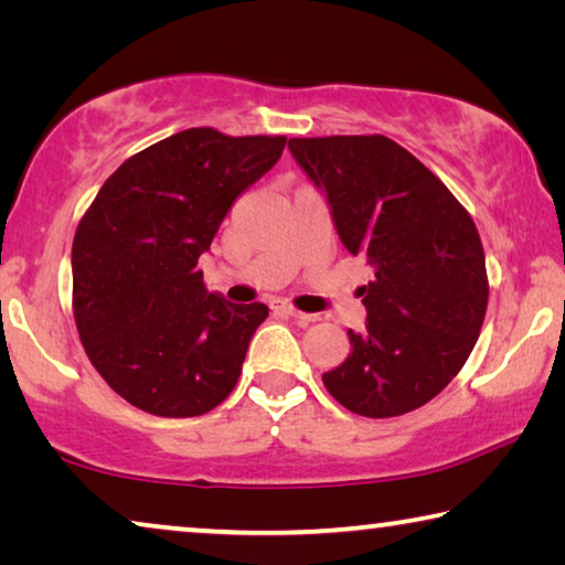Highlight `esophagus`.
Instances as JSON below:
<instances>
[{
    "instance_id": "1",
    "label": "esophagus",
    "mask_w": 565,
    "mask_h": 565,
    "mask_svg": "<svg viewBox=\"0 0 565 565\" xmlns=\"http://www.w3.org/2000/svg\"><path fill=\"white\" fill-rule=\"evenodd\" d=\"M271 309L274 311H281V313H286V317H291V319H299L301 323H311V321H319V313H303V311H299V309H294L291 303H286V301H271Z\"/></svg>"
}]
</instances>
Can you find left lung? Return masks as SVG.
I'll return each mask as SVG.
<instances>
[{"instance_id":"obj_1","label":"left lung","mask_w":565,"mask_h":565,"mask_svg":"<svg viewBox=\"0 0 565 565\" xmlns=\"http://www.w3.org/2000/svg\"><path fill=\"white\" fill-rule=\"evenodd\" d=\"M289 149L327 194L341 244L374 269L361 286L366 329L349 331L351 353L323 386L359 416L408 414L451 384L481 333L489 276L473 218L381 134L289 139Z\"/></svg>"}]
</instances>
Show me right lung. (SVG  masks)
<instances>
[{"mask_svg":"<svg viewBox=\"0 0 565 565\" xmlns=\"http://www.w3.org/2000/svg\"><path fill=\"white\" fill-rule=\"evenodd\" d=\"M286 137L196 127L129 157L76 226L72 306L99 376L147 414L202 416L232 394L264 303L209 294L199 256Z\"/></svg>","mask_w":565,"mask_h":565,"instance_id":"right-lung-1","label":"right lung"}]
</instances>
